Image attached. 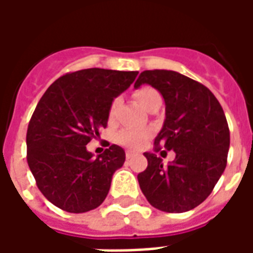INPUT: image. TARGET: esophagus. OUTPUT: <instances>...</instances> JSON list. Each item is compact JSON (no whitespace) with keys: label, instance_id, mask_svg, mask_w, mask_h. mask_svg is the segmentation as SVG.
<instances>
[{"label":"esophagus","instance_id":"obj_1","mask_svg":"<svg viewBox=\"0 0 253 253\" xmlns=\"http://www.w3.org/2000/svg\"><path fill=\"white\" fill-rule=\"evenodd\" d=\"M135 153H137L135 150H130V149H127V150H126V157H127V159H130L132 154H135Z\"/></svg>","mask_w":253,"mask_h":253}]
</instances>
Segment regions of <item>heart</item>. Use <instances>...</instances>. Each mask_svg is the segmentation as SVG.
<instances>
[{"label": "heart", "mask_w": 253, "mask_h": 253, "mask_svg": "<svg viewBox=\"0 0 253 253\" xmlns=\"http://www.w3.org/2000/svg\"><path fill=\"white\" fill-rule=\"evenodd\" d=\"M135 99L139 101V104L142 105L143 108H146L156 97H160V93L153 88H149V86H143V88L137 89L134 92ZM121 104V97H115L112 100V103L110 105V111H108V115L110 119H114L118 107ZM152 131L149 128L145 127H126V128H122L121 131H118L116 134V142H119L121 145H125L127 148H141L143 143L146 142L150 137Z\"/></svg>", "instance_id": "b5f03b06"}]
</instances>
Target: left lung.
<instances>
[{"instance_id": "8db88e82", "label": "left lung", "mask_w": 253, "mask_h": 253, "mask_svg": "<svg viewBox=\"0 0 253 253\" xmlns=\"http://www.w3.org/2000/svg\"><path fill=\"white\" fill-rule=\"evenodd\" d=\"M149 84L163 94L164 126L154 139L173 150L167 167L154 153H143L148 168L138 183L148 202L167 212H184L199 206L211 194L228 161L230 134L225 114L211 90L172 70H145L134 88Z\"/></svg>"}]
</instances>
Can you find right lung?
<instances>
[{
	"label": "right lung",
	"instance_id": "add662e5",
	"mask_svg": "<svg viewBox=\"0 0 253 253\" xmlns=\"http://www.w3.org/2000/svg\"><path fill=\"white\" fill-rule=\"evenodd\" d=\"M137 74L84 69L59 77L42 96L27 130V161L36 186L52 205L86 212L104 202L126 154L111 145L93 157L86 145L107 127L112 100Z\"/></svg>",
	"mask_w": 253,
	"mask_h": 253
}]
</instances>
